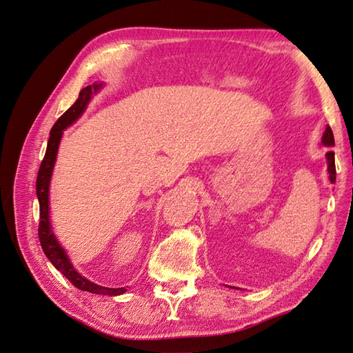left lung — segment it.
<instances>
[{
	"label": "left lung",
	"mask_w": 353,
	"mask_h": 353,
	"mask_svg": "<svg viewBox=\"0 0 353 353\" xmlns=\"http://www.w3.org/2000/svg\"><path fill=\"white\" fill-rule=\"evenodd\" d=\"M321 143L323 146L326 148H334L335 146V140H334V134H332V129H330V126H326V131L325 134H323L321 137ZM326 160H327V174H329V181L330 183H335V154L332 152V150H329V152L326 154Z\"/></svg>",
	"instance_id": "left-lung-1"
}]
</instances>
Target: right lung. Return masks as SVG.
<instances>
[{
    "instance_id": "obj_1",
    "label": "right lung",
    "mask_w": 353,
    "mask_h": 353,
    "mask_svg": "<svg viewBox=\"0 0 353 353\" xmlns=\"http://www.w3.org/2000/svg\"><path fill=\"white\" fill-rule=\"evenodd\" d=\"M103 83L96 82L92 85H88L79 92V97L73 106H70L68 110L57 119L56 123L53 125L52 131H50V139L47 150L44 155V160L41 163V168L38 172V179H36V196L39 201V241L41 247L44 250L48 261L53 263L56 270H59L63 276H65L71 283L81 291H88L92 294H102V296H120V294L126 292V288H106L100 286L94 282H91L86 277H83L79 272L74 265L71 263L67 251L63 250L61 242L57 241L56 234L53 233L52 224H50V181H52L57 149H59V143L63 135V131L73 125L74 121L85 112L86 106H88L92 94H96L99 90H102Z\"/></svg>"
}]
</instances>
